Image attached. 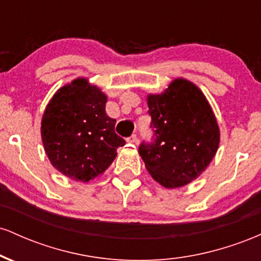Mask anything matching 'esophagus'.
<instances>
[{"label":"esophagus","instance_id":"34e87169","mask_svg":"<svg viewBox=\"0 0 261 261\" xmlns=\"http://www.w3.org/2000/svg\"><path fill=\"white\" fill-rule=\"evenodd\" d=\"M137 141H139V137H137L136 134L131 135L130 137H127V142H130V143H136Z\"/></svg>","mask_w":261,"mask_h":261}]
</instances>
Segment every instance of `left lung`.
I'll return each mask as SVG.
<instances>
[{
	"mask_svg": "<svg viewBox=\"0 0 261 261\" xmlns=\"http://www.w3.org/2000/svg\"><path fill=\"white\" fill-rule=\"evenodd\" d=\"M153 131L139 153L154 180L166 188L184 187L196 179L216 154L220 130L205 95L195 85L178 79L166 92L148 97Z\"/></svg>",
	"mask_w": 261,
	"mask_h": 261,
	"instance_id": "left-lung-1",
	"label": "left lung"
}]
</instances>
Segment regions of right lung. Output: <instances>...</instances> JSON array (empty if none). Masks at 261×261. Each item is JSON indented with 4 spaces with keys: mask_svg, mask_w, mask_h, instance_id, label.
Returning a JSON list of instances; mask_svg holds the SVG:
<instances>
[{
    "mask_svg": "<svg viewBox=\"0 0 261 261\" xmlns=\"http://www.w3.org/2000/svg\"><path fill=\"white\" fill-rule=\"evenodd\" d=\"M106 94L87 80H74L56 92L41 120V139L50 162L73 180L100 175L125 140L106 113Z\"/></svg>",
    "mask_w": 261,
    "mask_h": 261,
    "instance_id": "right-lung-1",
    "label": "right lung"
}]
</instances>
